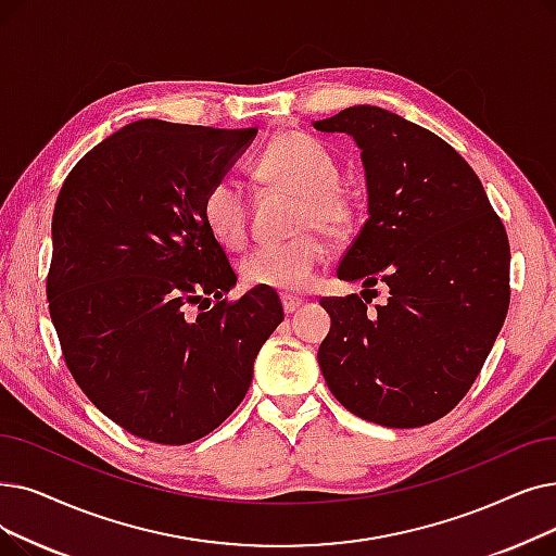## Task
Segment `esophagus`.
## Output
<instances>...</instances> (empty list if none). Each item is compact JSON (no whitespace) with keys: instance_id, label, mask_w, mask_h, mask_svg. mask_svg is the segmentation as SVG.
Listing matches in <instances>:
<instances>
[{"instance_id":"obj_1","label":"esophagus","mask_w":556,"mask_h":556,"mask_svg":"<svg viewBox=\"0 0 556 556\" xmlns=\"http://www.w3.org/2000/svg\"><path fill=\"white\" fill-rule=\"evenodd\" d=\"M281 304H283V311L288 313V316H291V313H295V311L304 304V300L293 298V295H283V298H281Z\"/></svg>"}]
</instances>
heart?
Instances as JSON below:
<instances>
[{"label": "heart", "mask_w": 556, "mask_h": 556, "mask_svg": "<svg viewBox=\"0 0 556 556\" xmlns=\"http://www.w3.org/2000/svg\"><path fill=\"white\" fill-rule=\"evenodd\" d=\"M263 184L300 198L295 229H318L341 236L352 225V202L338 188V165L316 138L293 131L277 138L256 163ZM202 220L208 233L227 250L243 248L248 238V206L243 188L233 179L211 184L202 198ZM323 243L316 233H302L288 243L261 245L240 263V277L250 288H270L300 293L316 277L323 261Z\"/></svg>", "instance_id": "obj_1"}]
</instances>
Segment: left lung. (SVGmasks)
Wrapping results in <instances>:
<instances>
[{"label":"left lung","instance_id":"1","mask_svg":"<svg viewBox=\"0 0 556 556\" xmlns=\"http://www.w3.org/2000/svg\"><path fill=\"white\" fill-rule=\"evenodd\" d=\"M313 129L350 136L366 170L368 220L336 275L389 286L377 311L358 295L320 300V370L354 416L429 425L462 402L504 325L509 238L472 167L429 129L370 104Z\"/></svg>","mask_w":556,"mask_h":556}]
</instances>
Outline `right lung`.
<instances>
[{"label":"right lung","instance_id":"1","mask_svg":"<svg viewBox=\"0 0 556 556\" xmlns=\"http://www.w3.org/2000/svg\"><path fill=\"white\" fill-rule=\"evenodd\" d=\"M254 136L138 119L94 144L61 186L50 316L79 389L138 439L186 445L220 427L283 320L268 288L223 300L236 275L202 220L206 188Z\"/></svg>","mask_w":556,"mask_h":556}]
</instances>
